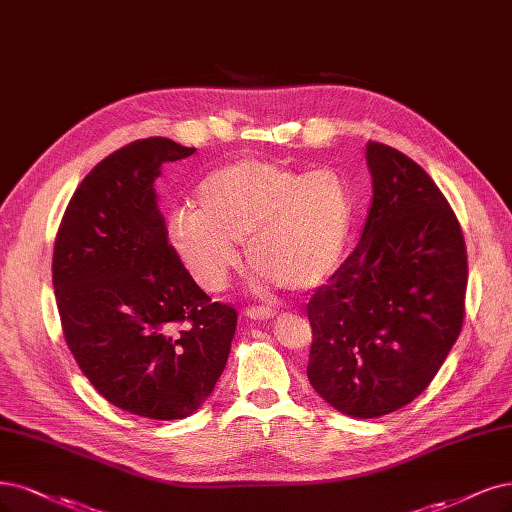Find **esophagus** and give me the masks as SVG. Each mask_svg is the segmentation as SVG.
<instances>
[{"mask_svg": "<svg viewBox=\"0 0 512 512\" xmlns=\"http://www.w3.org/2000/svg\"><path fill=\"white\" fill-rule=\"evenodd\" d=\"M245 315H248L250 320H273L277 311L269 307H248L245 309Z\"/></svg>", "mask_w": 512, "mask_h": 512, "instance_id": "1", "label": "esophagus"}]
</instances>
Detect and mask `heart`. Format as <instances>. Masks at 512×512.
<instances>
[{"instance_id":"b5f03b06","label":"heart","mask_w":512,"mask_h":512,"mask_svg":"<svg viewBox=\"0 0 512 512\" xmlns=\"http://www.w3.org/2000/svg\"><path fill=\"white\" fill-rule=\"evenodd\" d=\"M354 228V195L337 169L298 171L245 156L209 171L195 209L173 211V252L207 292H220L245 243L250 267L288 292L322 286L339 269Z\"/></svg>"}]
</instances>
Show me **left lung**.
I'll return each mask as SVG.
<instances>
[{
  "mask_svg": "<svg viewBox=\"0 0 512 512\" xmlns=\"http://www.w3.org/2000/svg\"><path fill=\"white\" fill-rule=\"evenodd\" d=\"M373 203L358 248L307 305V377L337 411L373 419L426 390L464 324L460 222L407 154L366 144Z\"/></svg>",
  "mask_w": 512,
  "mask_h": 512,
  "instance_id": "1",
  "label": "left lung"
}]
</instances>
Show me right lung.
I'll return each mask as SVG.
<instances>
[{
  "label": "right lung",
  "instance_id": "obj_1",
  "mask_svg": "<svg viewBox=\"0 0 512 512\" xmlns=\"http://www.w3.org/2000/svg\"><path fill=\"white\" fill-rule=\"evenodd\" d=\"M195 148L148 137L105 156L69 201L52 254L65 343L95 390L148 419L195 413L231 354L237 311L195 284L154 182Z\"/></svg>",
  "mask_w": 512,
  "mask_h": 512
}]
</instances>
